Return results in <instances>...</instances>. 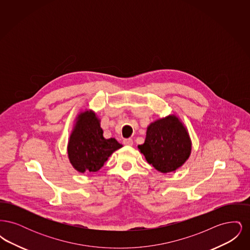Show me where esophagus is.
Masks as SVG:
<instances>
[{
	"mask_svg": "<svg viewBox=\"0 0 250 250\" xmlns=\"http://www.w3.org/2000/svg\"><path fill=\"white\" fill-rule=\"evenodd\" d=\"M123 143H124L125 145L131 146V145H133V140H132V139H125V140L123 141Z\"/></svg>",
	"mask_w": 250,
	"mask_h": 250,
	"instance_id": "34e87169",
	"label": "esophagus"
}]
</instances>
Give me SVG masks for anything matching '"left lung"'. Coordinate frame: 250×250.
I'll list each match as a JSON object with an SVG mask.
<instances>
[{
    "label": "left lung",
    "instance_id": "1",
    "mask_svg": "<svg viewBox=\"0 0 250 250\" xmlns=\"http://www.w3.org/2000/svg\"><path fill=\"white\" fill-rule=\"evenodd\" d=\"M148 163L160 172L173 171L182 166L190 155L188 134L175 116H167L151 124L146 140L139 145Z\"/></svg>",
    "mask_w": 250,
    "mask_h": 250
}]
</instances>
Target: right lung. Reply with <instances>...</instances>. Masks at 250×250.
I'll list each match as a JSON object with an SVG mask.
<instances>
[{
  "instance_id": "obj_1",
  "label": "right lung",
  "mask_w": 250,
  "mask_h": 250,
  "mask_svg": "<svg viewBox=\"0 0 250 250\" xmlns=\"http://www.w3.org/2000/svg\"><path fill=\"white\" fill-rule=\"evenodd\" d=\"M121 147L115 139L106 140L95 114L85 111L79 116L67 149L70 162L78 171L95 172Z\"/></svg>"
}]
</instances>
